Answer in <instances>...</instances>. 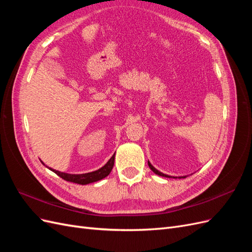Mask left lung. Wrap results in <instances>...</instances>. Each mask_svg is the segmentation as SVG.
<instances>
[{"instance_id":"left-lung-1","label":"left lung","mask_w":252,"mask_h":252,"mask_svg":"<svg viewBox=\"0 0 252 252\" xmlns=\"http://www.w3.org/2000/svg\"><path fill=\"white\" fill-rule=\"evenodd\" d=\"M148 166H149V168L154 171L156 174H158V175H161V177H165V178H172V177H170V175H167V174H164V173H162L161 171H158V169H156L154 166H152L149 162H148ZM174 178V177H173ZM182 178H186V177H182ZM174 179H177V178H174Z\"/></svg>"}]
</instances>
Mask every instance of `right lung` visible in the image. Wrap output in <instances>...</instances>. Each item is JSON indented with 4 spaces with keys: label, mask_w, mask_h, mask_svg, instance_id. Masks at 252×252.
Returning a JSON list of instances; mask_svg holds the SVG:
<instances>
[{
    "label": "right lung",
    "mask_w": 252,
    "mask_h": 252,
    "mask_svg": "<svg viewBox=\"0 0 252 252\" xmlns=\"http://www.w3.org/2000/svg\"><path fill=\"white\" fill-rule=\"evenodd\" d=\"M113 164H114V155L110 158L109 161L102 167V168L97 169L95 171H93V172L82 173V174H70V173L61 172V171L55 170L52 168H49V169L55 173H57L60 178H62L65 181L72 182V183H75V184L86 185V184H90V183L100 181V180L107 177L113 168Z\"/></svg>",
    "instance_id": "add662e5"
}]
</instances>
